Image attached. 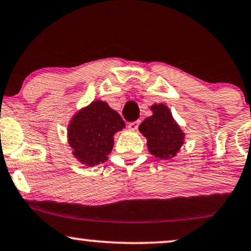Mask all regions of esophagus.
<instances>
[{"instance_id": "1", "label": "esophagus", "mask_w": 251, "mask_h": 251, "mask_svg": "<svg viewBox=\"0 0 251 251\" xmlns=\"http://www.w3.org/2000/svg\"><path fill=\"white\" fill-rule=\"evenodd\" d=\"M138 126H139V122H133L128 124V128L131 129V131H137Z\"/></svg>"}]
</instances>
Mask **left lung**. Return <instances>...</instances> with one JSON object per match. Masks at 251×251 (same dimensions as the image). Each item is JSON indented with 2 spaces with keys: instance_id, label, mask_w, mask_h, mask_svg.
Wrapping results in <instances>:
<instances>
[{
  "instance_id": "left-lung-1",
  "label": "left lung",
  "mask_w": 251,
  "mask_h": 251,
  "mask_svg": "<svg viewBox=\"0 0 251 251\" xmlns=\"http://www.w3.org/2000/svg\"><path fill=\"white\" fill-rule=\"evenodd\" d=\"M151 110L153 114L140 124L139 131L146 138L151 154L161 160H170L179 153L185 141V133L165 104L152 105Z\"/></svg>"
}]
</instances>
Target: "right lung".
<instances>
[{
  "instance_id": "obj_1",
  "label": "right lung",
  "mask_w": 251,
  "mask_h": 251,
  "mask_svg": "<svg viewBox=\"0 0 251 251\" xmlns=\"http://www.w3.org/2000/svg\"><path fill=\"white\" fill-rule=\"evenodd\" d=\"M125 128L117 111L102 100H93L72 117L68 141L72 154L80 164L93 167L107 160L113 149V135Z\"/></svg>"
}]
</instances>
